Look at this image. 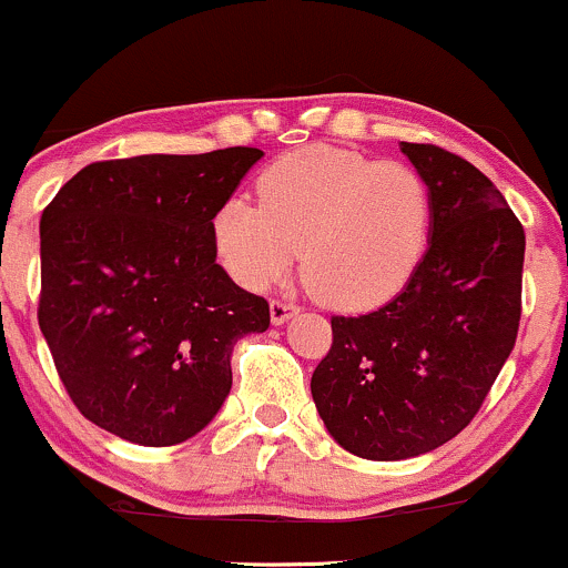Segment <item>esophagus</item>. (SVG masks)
I'll return each mask as SVG.
<instances>
[{
	"instance_id": "1",
	"label": "esophagus",
	"mask_w": 568,
	"mask_h": 568,
	"mask_svg": "<svg viewBox=\"0 0 568 568\" xmlns=\"http://www.w3.org/2000/svg\"><path fill=\"white\" fill-rule=\"evenodd\" d=\"M297 312H301V306H297V303L271 301V320H273V325H284L286 320L295 317Z\"/></svg>"
}]
</instances>
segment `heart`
Wrapping results in <instances>:
<instances>
[{"mask_svg":"<svg viewBox=\"0 0 568 568\" xmlns=\"http://www.w3.org/2000/svg\"><path fill=\"white\" fill-rule=\"evenodd\" d=\"M256 194L213 215L215 254L248 290L278 282L303 248L301 278L320 303L369 312L405 292L429 248L435 202L407 163L312 144L273 161Z\"/></svg>","mask_w":568,"mask_h":568,"instance_id":"heart-1","label":"heart"}]
</instances>
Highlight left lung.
I'll list each match as a JSON object with an SVG mask.
<instances>
[{
    "mask_svg": "<svg viewBox=\"0 0 568 568\" xmlns=\"http://www.w3.org/2000/svg\"><path fill=\"white\" fill-rule=\"evenodd\" d=\"M429 183L435 224L402 295L331 317L312 396L333 440L364 459L435 452L481 410L523 314L525 230L487 174L437 144L402 142Z\"/></svg>",
    "mask_w": 568,
    "mask_h": 568,
    "instance_id": "left-lung-1",
    "label": "left lung"
}]
</instances>
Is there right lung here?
Segmentation results:
<instances>
[{
  "mask_svg": "<svg viewBox=\"0 0 568 568\" xmlns=\"http://www.w3.org/2000/svg\"><path fill=\"white\" fill-rule=\"evenodd\" d=\"M256 148L136 155L81 169L40 215L38 323L87 420L139 446H174L232 388V347L271 325L215 262L213 215Z\"/></svg>",
  "mask_w": 568,
  "mask_h": 568,
  "instance_id": "obj_1",
  "label": "right lung"
}]
</instances>
